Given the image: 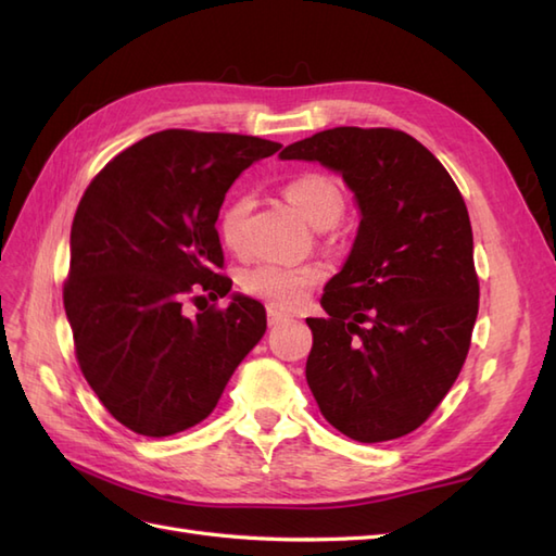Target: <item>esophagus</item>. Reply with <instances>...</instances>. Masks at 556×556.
Listing matches in <instances>:
<instances>
[{
	"mask_svg": "<svg viewBox=\"0 0 556 556\" xmlns=\"http://www.w3.org/2000/svg\"><path fill=\"white\" fill-rule=\"evenodd\" d=\"M289 320V315H285V313H279V311H267V325L269 327H277V325H281V323H287Z\"/></svg>",
	"mask_w": 556,
	"mask_h": 556,
	"instance_id": "34e87169",
	"label": "esophagus"
}]
</instances>
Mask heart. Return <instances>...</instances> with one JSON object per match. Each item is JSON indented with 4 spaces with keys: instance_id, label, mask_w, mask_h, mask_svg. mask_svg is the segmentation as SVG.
<instances>
[{
    "instance_id": "obj_1",
    "label": "heart",
    "mask_w": 556,
    "mask_h": 556,
    "mask_svg": "<svg viewBox=\"0 0 556 556\" xmlns=\"http://www.w3.org/2000/svg\"><path fill=\"white\" fill-rule=\"evenodd\" d=\"M285 198L296 207L299 215L315 229H332L346 210V198L341 186L323 172L299 174L285 186ZM251 198L233 195L227 200L217 217V231L222 243L239 251L245 236V222L251 215ZM320 267H285L263 263L241 275V289L269 308L293 311L308 299V291L320 281Z\"/></svg>"
}]
</instances>
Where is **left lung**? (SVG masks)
Wrapping results in <instances>:
<instances>
[{"instance_id": "8db88e82", "label": "left lung", "mask_w": 556, "mask_h": 556, "mask_svg": "<svg viewBox=\"0 0 556 556\" xmlns=\"http://www.w3.org/2000/svg\"><path fill=\"white\" fill-rule=\"evenodd\" d=\"M279 157L341 174L361 210L346 263L323 293L327 317L305 320V380L341 434L404 437L440 406L468 356L480 287L464 198L442 162L394 128H329Z\"/></svg>"}]
</instances>
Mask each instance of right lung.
I'll return each mask as SVG.
<instances>
[{"label": "right lung", "mask_w": 556, "mask_h": 556, "mask_svg": "<svg viewBox=\"0 0 556 556\" xmlns=\"http://www.w3.org/2000/svg\"><path fill=\"white\" fill-rule=\"evenodd\" d=\"M279 148L169 128L119 152L83 193L64 308L83 377L128 430L169 437L205 420L263 339L265 308L243 293L195 320L181 305L231 291L219 207L236 176Z\"/></svg>", "instance_id": "add662e5"}]
</instances>
